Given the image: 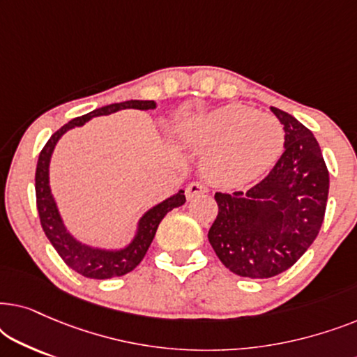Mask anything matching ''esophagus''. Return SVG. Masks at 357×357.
Returning a JSON list of instances; mask_svg holds the SVG:
<instances>
[{"label":"esophagus","mask_w":357,"mask_h":357,"mask_svg":"<svg viewBox=\"0 0 357 357\" xmlns=\"http://www.w3.org/2000/svg\"><path fill=\"white\" fill-rule=\"evenodd\" d=\"M206 192H208L206 185L202 182H192L187 187V190H185V195H187V199H192L195 197H198V195H203Z\"/></svg>","instance_id":"1"}]
</instances>
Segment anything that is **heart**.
<instances>
[{"label":"heart","mask_w":357,"mask_h":357,"mask_svg":"<svg viewBox=\"0 0 357 357\" xmlns=\"http://www.w3.org/2000/svg\"><path fill=\"white\" fill-rule=\"evenodd\" d=\"M178 135L190 148L209 151L204 174L213 183L227 188L261 175L284 144V130L278 119L237 104L185 123Z\"/></svg>","instance_id":"b5f03b06"}]
</instances>
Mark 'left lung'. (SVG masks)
<instances>
[{"instance_id": "1", "label": "left lung", "mask_w": 357, "mask_h": 357, "mask_svg": "<svg viewBox=\"0 0 357 357\" xmlns=\"http://www.w3.org/2000/svg\"><path fill=\"white\" fill-rule=\"evenodd\" d=\"M284 130V153L247 192L214 195L218 216L208 238L222 265L263 280L291 268L319 236L330 174L320 146L299 120L271 107Z\"/></svg>"}]
</instances>
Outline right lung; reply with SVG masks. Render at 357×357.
Returning a JSON list of instances; mask_svg holds the SVG:
<instances>
[{"instance_id": "1", "label": "right lung", "mask_w": 357, "mask_h": 357, "mask_svg": "<svg viewBox=\"0 0 357 357\" xmlns=\"http://www.w3.org/2000/svg\"><path fill=\"white\" fill-rule=\"evenodd\" d=\"M155 107H158V104L154 100H126L120 102V104L100 107V109H96L94 112H89V114L82 116H76V119L68 121L66 125H63L60 130L55 131L52 135V138L47 141V144L43 146L40 154H38L36 170V197L42 229L52 245L55 247L58 255L63 258V261L82 276L92 278V280H109V278L123 276L131 270H135L144 258L146 252H148L151 242H153L155 236V231L159 227V222L162 221L165 214L172 211L174 208L182 206L187 199H185V195L180 190L177 195H174V197L167 198L165 202L159 203L158 206L149 209L141 218L138 234H136L135 241L128 247L123 248V250L107 252L82 245L81 242L75 241L68 234L66 227L63 226L55 199L52 197L50 185H48V164H50V158L53 149H55L56 141L61 138L63 133H66L68 130L73 128V126L84 125L92 116L109 115L123 109L149 110L155 109Z\"/></svg>"}]
</instances>
